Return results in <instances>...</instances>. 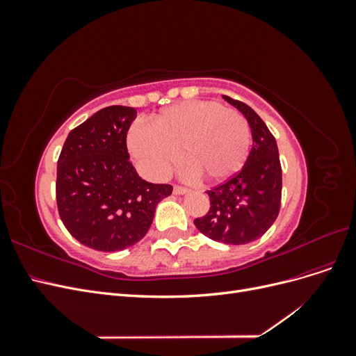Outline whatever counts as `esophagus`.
I'll use <instances>...</instances> for the list:
<instances>
[{
  "label": "esophagus",
  "mask_w": 356,
  "mask_h": 356,
  "mask_svg": "<svg viewBox=\"0 0 356 356\" xmlns=\"http://www.w3.org/2000/svg\"><path fill=\"white\" fill-rule=\"evenodd\" d=\"M188 188L182 187V186H174V195H186Z\"/></svg>",
  "instance_id": "esophagus-1"
}]
</instances>
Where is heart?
<instances>
[{
  "label": "heart",
  "mask_w": 356,
  "mask_h": 356,
  "mask_svg": "<svg viewBox=\"0 0 356 356\" xmlns=\"http://www.w3.org/2000/svg\"><path fill=\"white\" fill-rule=\"evenodd\" d=\"M127 144L138 166L149 178H160L181 156L187 175L222 182L243 168L251 148L246 118L217 101H190L172 105L152 123L135 124Z\"/></svg>",
  "instance_id": "obj_1"
}]
</instances>
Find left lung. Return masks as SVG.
<instances>
[{"label":"left lung","mask_w":356,"mask_h":356,"mask_svg":"<svg viewBox=\"0 0 356 356\" xmlns=\"http://www.w3.org/2000/svg\"><path fill=\"white\" fill-rule=\"evenodd\" d=\"M251 127L252 148L234 177L208 190L211 208L195 225L209 239L227 245L250 243L270 229L281 208L282 168L276 139L251 106L224 95Z\"/></svg>","instance_id":"left-lung-1"}]
</instances>
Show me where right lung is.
Segmentation results:
<instances>
[{
    "label": "right lung",
    "instance_id": "right-lung-1",
    "mask_svg": "<svg viewBox=\"0 0 356 356\" xmlns=\"http://www.w3.org/2000/svg\"><path fill=\"white\" fill-rule=\"evenodd\" d=\"M132 106L111 105L70 132L58 160L56 203L67 230L84 246L114 252L135 245L152 227L170 184H153L129 160Z\"/></svg>",
    "mask_w": 356,
    "mask_h": 356
}]
</instances>
